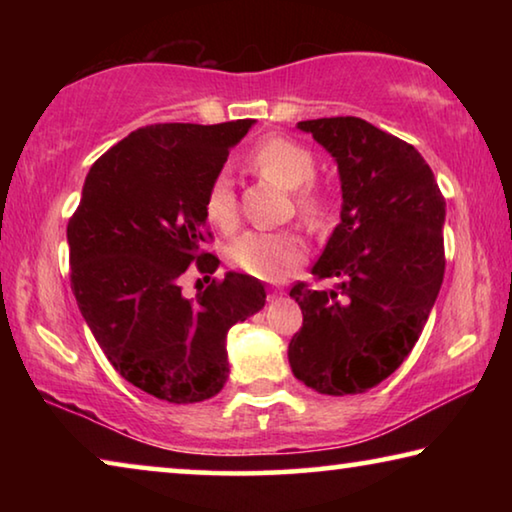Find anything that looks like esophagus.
I'll use <instances>...</instances> for the list:
<instances>
[{"instance_id": "1", "label": "esophagus", "mask_w": 512, "mask_h": 512, "mask_svg": "<svg viewBox=\"0 0 512 512\" xmlns=\"http://www.w3.org/2000/svg\"><path fill=\"white\" fill-rule=\"evenodd\" d=\"M266 296H268V300H280L282 296H284V291L282 289H277V287H271V289H268V293H266Z\"/></svg>"}]
</instances>
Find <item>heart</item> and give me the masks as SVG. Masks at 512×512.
Instances as JSON below:
<instances>
[{"instance_id":"b5f03b06","label":"heart","mask_w":512,"mask_h":512,"mask_svg":"<svg viewBox=\"0 0 512 512\" xmlns=\"http://www.w3.org/2000/svg\"><path fill=\"white\" fill-rule=\"evenodd\" d=\"M248 162L273 183L289 192H298L296 205L302 219L309 223L325 221L327 201L323 194L309 187L316 178V160L305 146L291 142L287 137H268L248 153ZM205 216L214 228H235L237 196L232 178L225 171H221L207 189ZM305 255V244L293 232L253 230L237 237L230 246L232 264L264 282H282L305 262Z\"/></svg>"}]
</instances>
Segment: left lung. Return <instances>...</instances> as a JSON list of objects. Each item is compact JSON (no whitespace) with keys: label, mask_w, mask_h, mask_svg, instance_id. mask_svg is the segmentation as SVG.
<instances>
[{"label":"left lung","mask_w":512,"mask_h":512,"mask_svg":"<svg viewBox=\"0 0 512 512\" xmlns=\"http://www.w3.org/2000/svg\"><path fill=\"white\" fill-rule=\"evenodd\" d=\"M332 155L341 221L311 275L296 284L302 327L289 343L296 379L323 395H357L402 366L418 343L445 275V198L411 144L359 117L298 121Z\"/></svg>","instance_id":"8db88e82"}]
</instances>
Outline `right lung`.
<instances>
[{"label": "right lung", "mask_w": 512, "mask_h": 512, "mask_svg": "<svg viewBox=\"0 0 512 512\" xmlns=\"http://www.w3.org/2000/svg\"><path fill=\"white\" fill-rule=\"evenodd\" d=\"M255 119L155 124L92 164L67 225L72 291L121 377L171 404L210 400L228 381V332L266 302L264 284L228 271L187 300L180 275L201 253L205 196Z\"/></svg>", "instance_id": "obj_1"}]
</instances>
